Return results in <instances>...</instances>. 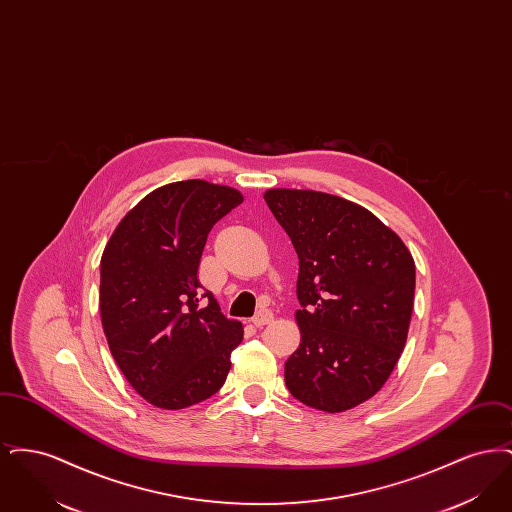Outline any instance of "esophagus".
Here are the masks:
<instances>
[{
  "label": "esophagus",
  "instance_id": "1",
  "mask_svg": "<svg viewBox=\"0 0 512 512\" xmlns=\"http://www.w3.org/2000/svg\"><path fill=\"white\" fill-rule=\"evenodd\" d=\"M272 311H268V309H261L255 317L251 318V322L257 326V328H261V326H265V324H270L272 322Z\"/></svg>",
  "mask_w": 512,
  "mask_h": 512
}]
</instances>
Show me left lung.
<instances>
[{"instance_id":"left-lung-1","label":"left lung","mask_w":512,"mask_h":512,"mask_svg":"<svg viewBox=\"0 0 512 512\" xmlns=\"http://www.w3.org/2000/svg\"><path fill=\"white\" fill-rule=\"evenodd\" d=\"M265 201L299 257L301 343L284 366L286 386L318 411H349L380 391L403 353L413 255L382 220L338 195L272 188Z\"/></svg>"}]
</instances>
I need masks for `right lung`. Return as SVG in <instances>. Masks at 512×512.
Here are the masks:
<instances>
[{
  "label": "right lung",
  "mask_w": 512,
  "mask_h": 512,
  "mask_svg": "<svg viewBox=\"0 0 512 512\" xmlns=\"http://www.w3.org/2000/svg\"><path fill=\"white\" fill-rule=\"evenodd\" d=\"M244 201L205 180L146 195L101 255L99 313L115 363L147 403L178 411L222 388L244 326L220 313L199 282L213 224Z\"/></svg>",
  "instance_id": "obj_1"
}]
</instances>
